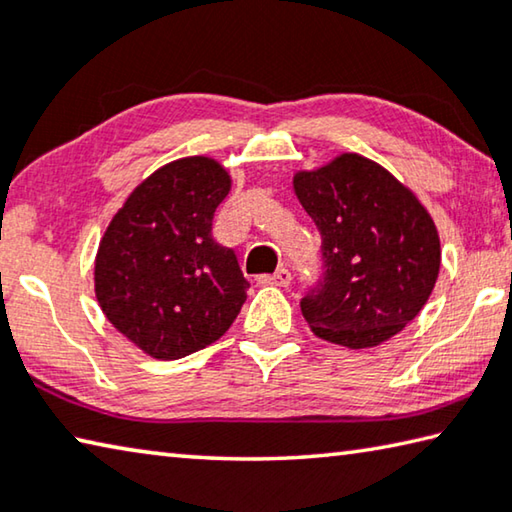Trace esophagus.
I'll return each instance as SVG.
<instances>
[{"label":"esophagus","mask_w":512,"mask_h":512,"mask_svg":"<svg viewBox=\"0 0 512 512\" xmlns=\"http://www.w3.org/2000/svg\"><path fill=\"white\" fill-rule=\"evenodd\" d=\"M257 282L259 284H271V287H289L291 273H289L287 266H280L273 275H259Z\"/></svg>","instance_id":"1"}]
</instances>
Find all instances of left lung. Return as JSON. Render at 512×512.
Listing matches in <instances>:
<instances>
[{
	"instance_id": "obj_1",
	"label": "left lung",
	"mask_w": 512,
	"mask_h": 512,
	"mask_svg": "<svg viewBox=\"0 0 512 512\" xmlns=\"http://www.w3.org/2000/svg\"><path fill=\"white\" fill-rule=\"evenodd\" d=\"M293 192L323 241V280L300 302L311 332L350 350L402 332L427 305L440 271L427 207L359 153L296 171Z\"/></svg>"
}]
</instances>
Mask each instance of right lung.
Here are the masks:
<instances>
[{"mask_svg": "<svg viewBox=\"0 0 512 512\" xmlns=\"http://www.w3.org/2000/svg\"><path fill=\"white\" fill-rule=\"evenodd\" d=\"M230 187L219 160H173L133 189L103 232L94 259L99 307L153 359H183L219 341L244 305L250 284L235 250L212 237Z\"/></svg>", "mask_w": 512, "mask_h": 512, "instance_id": "obj_1", "label": "right lung"}]
</instances>
